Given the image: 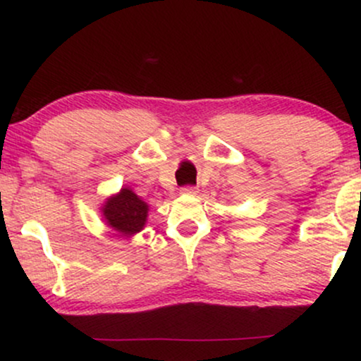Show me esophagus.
I'll use <instances>...</instances> for the list:
<instances>
[{
  "instance_id": "1",
  "label": "esophagus",
  "mask_w": 361,
  "mask_h": 361,
  "mask_svg": "<svg viewBox=\"0 0 361 361\" xmlns=\"http://www.w3.org/2000/svg\"><path fill=\"white\" fill-rule=\"evenodd\" d=\"M180 192L183 195H195V193H197V188H195V186H183Z\"/></svg>"
}]
</instances>
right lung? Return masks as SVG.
<instances>
[{
    "label": "right lung",
    "instance_id": "add662e5",
    "mask_svg": "<svg viewBox=\"0 0 361 361\" xmlns=\"http://www.w3.org/2000/svg\"><path fill=\"white\" fill-rule=\"evenodd\" d=\"M149 205L130 188H122L117 195L106 198L102 207L105 222L122 235H134L146 226Z\"/></svg>",
    "mask_w": 361,
    "mask_h": 361
}]
</instances>
